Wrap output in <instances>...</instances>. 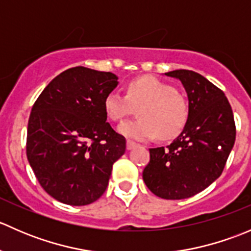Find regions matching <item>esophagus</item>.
Wrapping results in <instances>:
<instances>
[{
    "instance_id": "obj_1",
    "label": "esophagus",
    "mask_w": 251,
    "mask_h": 251,
    "mask_svg": "<svg viewBox=\"0 0 251 251\" xmlns=\"http://www.w3.org/2000/svg\"><path fill=\"white\" fill-rule=\"evenodd\" d=\"M136 146H137V143H136V142H133V141H131V140H128L127 143H126V147H127V149L135 148Z\"/></svg>"
}]
</instances>
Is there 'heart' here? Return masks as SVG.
<instances>
[{
    "instance_id": "obj_1",
    "label": "heart",
    "mask_w": 251,
    "mask_h": 251,
    "mask_svg": "<svg viewBox=\"0 0 251 251\" xmlns=\"http://www.w3.org/2000/svg\"><path fill=\"white\" fill-rule=\"evenodd\" d=\"M140 108V119L126 121L119 132L132 140H149L158 135L171 140L181 133L188 120V103L169 83L153 76L133 78L126 86V95L110 92L104 98V111L111 121L124 120Z\"/></svg>"
}]
</instances>
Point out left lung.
<instances>
[{
	"label": "left lung",
	"mask_w": 251,
	"mask_h": 251,
	"mask_svg": "<svg viewBox=\"0 0 251 251\" xmlns=\"http://www.w3.org/2000/svg\"><path fill=\"white\" fill-rule=\"evenodd\" d=\"M165 75L178 78L188 96V120L170 146L151 148L143 181L163 199H186L209 187L224 171L235 141V124L225 93L192 70Z\"/></svg>",
	"instance_id": "obj_1"
}]
</instances>
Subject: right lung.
<instances>
[{
	"mask_svg": "<svg viewBox=\"0 0 251 251\" xmlns=\"http://www.w3.org/2000/svg\"><path fill=\"white\" fill-rule=\"evenodd\" d=\"M113 73L75 67L60 73L32 105L26 156L42 188L60 203L87 205L102 197L126 140L107 123L104 98Z\"/></svg>",
	"mask_w": 251,
	"mask_h": 251,
	"instance_id": "1",
	"label": "right lung"
}]
</instances>
